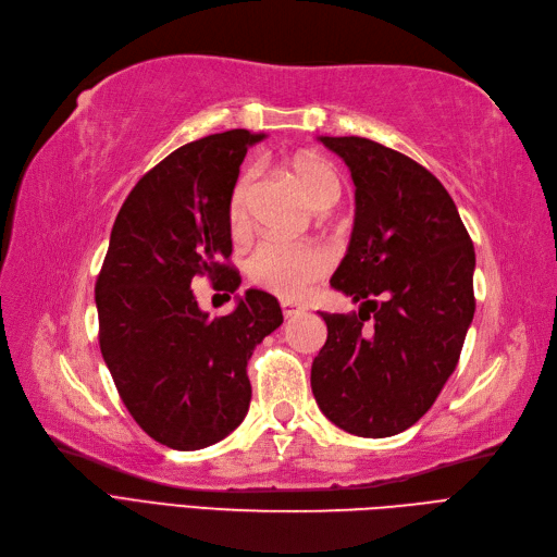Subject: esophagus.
<instances>
[{"label":"esophagus","mask_w":557,"mask_h":557,"mask_svg":"<svg viewBox=\"0 0 557 557\" xmlns=\"http://www.w3.org/2000/svg\"><path fill=\"white\" fill-rule=\"evenodd\" d=\"M302 312H305L302 305L289 302V300H282V314H284V319H294V317H298V314H302Z\"/></svg>","instance_id":"obj_1"}]
</instances>
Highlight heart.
<instances>
[{
    "mask_svg": "<svg viewBox=\"0 0 557 557\" xmlns=\"http://www.w3.org/2000/svg\"><path fill=\"white\" fill-rule=\"evenodd\" d=\"M296 183L317 208H329L337 201L339 183L324 161L312 154H296L286 161ZM255 191V173L245 171L231 189L226 222L233 236H243L249 226V201ZM331 255L314 243L263 240L247 259V277L263 289L282 298H298L308 286L326 275Z\"/></svg>",
    "mask_w": 557,
    "mask_h": 557,
    "instance_id": "heart-1",
    "label": "heart"
}]
</instances>
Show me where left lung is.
<instances>
[{"label":"left lung","instance_id":"1","mask_svg":"<svg viewBox=\"0 0 557 557\" xmlns=\"http://www.w3.org/2000/svg\"><path fill=\"white\" fill-rule=\"evenodd\" d=\"M356 185L349 252L331 286L361 310L324 314L314 356L321 411L358 437H391L433 407L474 317V245L437 177L361 136H321Z\"/></svg>","mask_w":557,"mask_h":557}]
</instances>
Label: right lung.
Returning <instances> with one entry per match:
<instances>
[{
	"label": "right lung",
	"instance_id": "obj_1",
	"mask_svg": "<svg viewBox=\"0 0 557 557\" xmlns=\"http://www.w3.org/2000/svg\"><path fill=\"white\" fill-rule=\"evenodd\" d=\"M261 134L231 129L177 148L124 199L97 275L99 347L124 407L146 433L196 451L236 430L252 398L247 361L282 324L280 302L249 289L210 319L189 289L196 277L231 294L226 206L247 146Z\"/></svg>",
	"mask_w": 557,
	"mask_h": 557
}]
</instances>
